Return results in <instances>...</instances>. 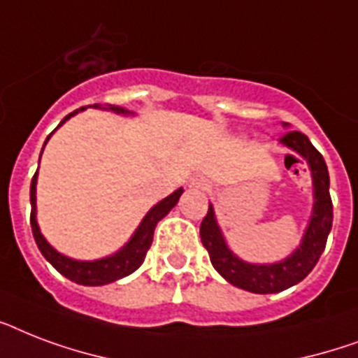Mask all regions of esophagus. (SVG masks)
Here are the masks:
<instances>
[{
  "mask_svg": "<svg viewBox=\"0 0 358 358\" xmlns=\"http://www.w3.org/2000/svg\"><path fill=\"white\" fill-rule=\"evenodd\" d=\"M189 185L191 187H196V189H204V187H206V182L202 178H191Z\"/></svg>",
  "mask_w": 358,
  "mask_h": 358,
  "instance_id": "esophagus-1",
  "label": "esophagus"
}]
</instances>
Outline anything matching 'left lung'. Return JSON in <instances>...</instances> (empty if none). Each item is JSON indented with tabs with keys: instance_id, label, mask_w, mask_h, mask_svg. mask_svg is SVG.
I'll use <instances>...</instances> for the list:
<instances>
[{
	"instance_id": "1",
	"label": "left lung",
	"mask_w": 358,
	"mask_h": 358,
	"mask_svg": "<svg viewBox=\"0 0 358 358\" xmlns=\"http://www.w3.org/2000/svg\"><path fill=\"white\" fill-rule=\"evenodd\" d=\"M282 126L288 128L289 124L284 122ZM280 145L303 157L310 169L314 202H312L310 219L306 224L305 234L301 238L299 247L284 260L273 262V264H250L247 260H241L230 250L212 204L208 208L206 217L202 219L201 224L202 245L206 247L215 271L232 286H238V288L252 292V294H278V292L301 282L320 260L325 243H327L331 227H333L329 171L323 156L314 148L308 137L301 131L284 134L280 137Z\"/></svg>"
}]
</instances>
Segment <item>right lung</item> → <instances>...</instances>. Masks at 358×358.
<instances>
[{"mask_svg": "<svg viewBox=\"0 0 358 358\" xmlns=\"http://www.w3.org/2000/svg\"><path fill=\"white\" fill-rule=\"evenodd\" d=\"M94 109H106V111H113L117 115H124V117H131L135 115L134 111H128V109L120 108V106H100V103H94L91 106ZM87 108L76 109L74 113L66 115L59 126H63L70 117L85 111ZM57 126V128H59ZM52 137V134L48 135V139ZM46 139V143H48ZM44 143V146H46ZM44 150V148H42ZM42 156V152H41ZM36 178H38V169H36L35 176L31 180V230H33V238H35L36 245H38V250L42 252V256L46 258L50 264H52L55 269H57L63 277L70 278L72 282L83 284V286H103V284L115 282L119 278L128 277L137 269V267L145 262L146 250L150 249L152 238H154V230H156V224L162 221L165 215H167L178 202L180 195L184 193V189L180 187L174 193H171L169 196H165L163 201H159L156 206H152L146 215L143 217V221L139 223V227L135 229V232L131 234V238L128 239V243L120 247L117 252L106 256V258H98V260H74L70 256L61 255L59 250H55L52 245L48 243L46 238L42 236L41 227L36 223Z\"/></svg>", "mask_w": 358, "mask_h": 358, "instance_id": "right-lung-1", "label": "right lung"}]
</instances>
